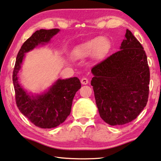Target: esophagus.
<instances>
[{
	"instance_id": "34e87169",
	"label": "esophagus",
	"mask_w": 161,
	"mask_h": 161,
	"mask_svg": "<svg viewBox=\"0 0 161 161\" xmlns=\"http://www.w3.org/2000/svg\"><path fill=\"white\" fill-rule=\"evenodd\" d=\"M80 82H81V83L83 84V85H86V84H88V78H83L82 79H81V80H80Z\"/></svg>"
}]
</instances>
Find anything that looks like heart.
<instances>
[{
	"label": "heart",
	"mask_w": 161,
	"mask_h": 161,
	"mask_svg": "<svg viewBox=\"0 0 161 161\" xmlns=\"http://www.w3.org/2000/svg\"><path fill=\"white\" fill-rule=\"evenodd\" d=\"M110 49V42L108 39L97 37L78 45L73 50L72 56L75 59H81L93 55L96 59L103 58Z\"/></svg>",
	"instance_id": "b5f03b06"
}]
</instances>
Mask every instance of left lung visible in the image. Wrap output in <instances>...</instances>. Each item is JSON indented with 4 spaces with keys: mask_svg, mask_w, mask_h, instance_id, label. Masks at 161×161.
<instances>
[{
    "mask_svg": "<svg viewBox=\"0 0 161 161\" xmlns=\"http://www.w3.org/2000/svg\"><path fill=\"white\" fill-rule=\"evenodd\" d=\"M120 51L93 67L91 80L100 116L110 125L135 120L146 107L150 69L146 53L127 29Z\"/></svg>",
    "mask_w": 161,
    "mask_h": 161,
    "instance_id": "1",
    "label": "left lung"
}]
</instances>
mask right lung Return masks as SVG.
<instances>
[{
    "mask_svg": "<svg viewBox=\"0 0 161 161\" xmlns=\"http://www.w3.org/2000/svg\"><path fill=\"white\" fill-rule=\"evenodd\" d=\"M59 31L58 28L36 31L21 46L13 73L17 107L31 123L41 128H55L65 120L70 113L73 98L81 87L80 80L77 77L65 80L58 79L48 92L34 96H30L20 86L18 73L25 53L39 44L48 43Z\"/></svg>",
    "mask_w": 161,
    "mask_h": 161,
    "instance_id": "right-lung-1",
    "label": "right lung"
}]
</instances>
